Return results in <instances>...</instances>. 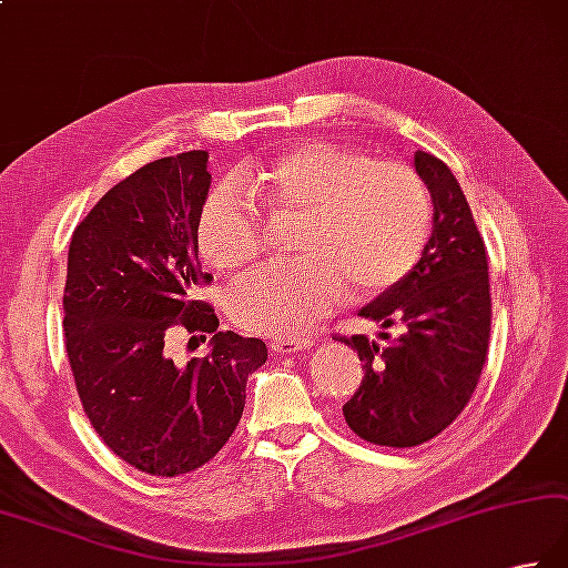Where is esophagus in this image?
Masks as SVG:
<instances>
[{
    "label": "esophagus",
    "instance_id": "obj_1",
    "mask_svg": "<svg viewBox=\"0 0 568 568\" xmlns=\"http://www.w3.org/2000/svg\"><path fill=\"white\" fill-rule=\"evenodd\" d=\"M310 344H313V339L310 337H287V339H273L271 342V349L275 354H293V352H303L307 349Z\"/></svg>",
    "mask_w": 568,
    "mask_h": 568
}]
</instances>
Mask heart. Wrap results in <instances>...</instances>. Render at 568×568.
I'll return each instance as SVG.
<instances>
[{
    "label": "heart",
    "instance_id": "obj_1",
    "mask_svg": "<svg viewBox=\"0 0 568 568\" xmlns=\"http://www.w3.org/2000/svg\"><path fill=\"white\" fill-rule=\"evenodd\" d=\"M273 219H300L297 261L265 265L226 293V313L263 337H297L335 307L344 287L372 295L416 268L426 251L433 206L426 184L402 162H372L332 142H300L255 176ZM199 248L233 273L263 251V224L236 182L209 199Z\"/></svg>",
    "mask_w": 568,
    "mask_h": 568
}]
</instances>
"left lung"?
I'll list each match as a JSON object with an SVG mask.
<instances>
[{
    "label": "left lung",
    "instance_id": "left-lung-1",
    "mask_svg": "<svg viewBox=\"0 0 568 568\" xmlns=\"http://www.w3.org/2000/svg\"><path fill=\"white\" fill-rule=\"evenodd\" d=\"M433 202L426 251L402 281L359 310L379 339L339 337L357 349L364 379L342 406L344 420L374 446L414 448L436 438L468 406L490 342V277L480 231L446 162L414 154ZM388 328L399 335L392 338Z\"/></svg>",
    "mask_w": 568,
    "mask_h": 568
}]
</instances>
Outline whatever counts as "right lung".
Masks as SVG:
<instances>
[{"label": "right lung", "mask_w": 568, "mask_h": 568, "mask_svg": "<svg viewBox=\"0 0 568 568\" xmlns=\"http://www.w3.org/2000/svg\"><path fill=\"white\" fill-rule=\"evenodd\" d=\"M209 152L140 166L75 226L63 291V332L88 420L118 458L148 475L202 468L246 406L265 342L216 332L214 307L192 300L211 281L199 263ZM209 331L212 352L176 367L171 329Z\"/></svg>", "instance_id": "right-lung-1"}]
</instances>
